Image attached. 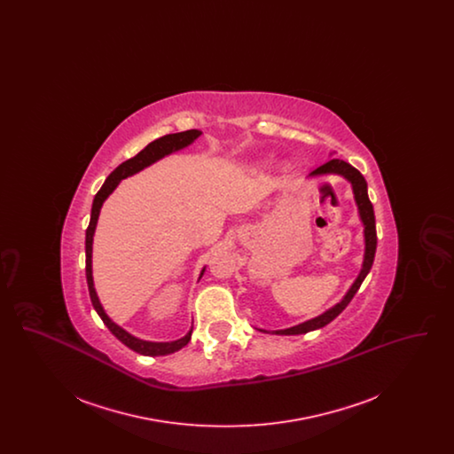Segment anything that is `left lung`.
Segmentation results:
<instances>
[{
	"label": "left lung",
	"instance_id": "8db88e82",
	"mask_svg": "<svg viewBox=\"0 0 454 454\" xmlns=\"http://www.w3.org/2000/svg\"><path fill=\"white\" fill-rule=\"evenodd\" d=\"M328 173L342 175V176H346L347 180L352 184V192H354V199H356V204H357V209H359V216H361V221H363V224H364L366 252H364L363 269H361V272H359L356 282L352 284V287L347 291V294L344 296L342 301L337 302L333 308H330L328 311H325L324 315H320V317H317V318H313V320H308V322H304V324L296 325V326H291V328H286V330H278L276 333H279V335H300V333H306V332L322 328L325 325L330 324L333 318H337V317L346 309L347 304L354 298V294L359 291L361 284L366 279V276L369 274L371 267H372V262H374L378 238H376L374 209H372V204H371L369 195H367L366 178L363 176V173L359 172L357 168H354L352 165H348L347 161L339 160V158H332L330 161H326L322 167H318L317 170H313V172L309 173V176L328 175Z\"/></svg>",
	"mask_w": 454,
	"mask_h": 454
}]
</instances>
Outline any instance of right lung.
Instances as JSON below:
<instances>
[{
  "label": "right lung",
  "mask_w": 454,
  "mask_h": 454,
  "mask_svg": "<svg viewBox=\"0 0 454 454\" xmlns=\"http://www.w3.org/2000/svg\"><path fill=\"white\" fill-rule=\"evenodd\" d=\"M200 136V130L191 129L184 130V132H175V134H167V136H161L158 139H154L153 143H150L145 150L137 153L136 156H132L129 160H126L124 163H121L114 172L110 173L106 180V184L102 185V189L97 192L95 199H93V206H91V216H90V224L87 228V238H85V250H87V282L88 291H90V300L91 304L95 308V311L98 313V317L102 318V322L107 325L108 330L124 344V346L129 347L132 350L143 354V356H167V354H172L180 350L182 347L187 346L189 340H191V335H192V328L191 332L178 339V340H173V342H148V340H141V339H136L132 337L130 333H128L124 328H121L119 325L114 324L107 317V313L104 311L102 304L98 301V296L95 293V287H93V278H91V243H93V233H95V228H97V221H98V215H100V209H102V204L106 202L108 195L114 192V189L119 185V182L122 178H128L134 173L141 172L143 168L150 167L154 161H158L160 158L167 156L173 152H178L185 146H189L191 143H194L195 139ZM204 274V270L200 272V276Z\"/></svg>",
  "instance_id": "1"
}]
</instances>
